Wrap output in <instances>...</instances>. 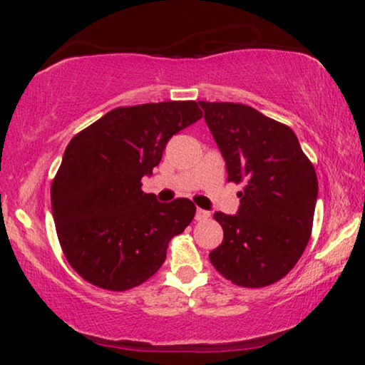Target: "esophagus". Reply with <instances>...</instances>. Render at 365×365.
Here are the masks:
<instances>
[{
	"label": "esophagus",
	"instance_id": "34e87169",
	"mask_svg": "<svg viewBox=\"0 0 365 365\" xmlns=\"http://www.w3.org/2000/svg\"><path fill=\"white\" fill-rule=\"evenodd\" d=\"M209 216L211 214H209V211H204V209H197L196 211V221H207Z\"/></svg>",
	"mask_w": 365,
	"mask_h": 365
}]
</instances>
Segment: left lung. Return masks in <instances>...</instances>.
<instances>
[{"label":"left lung","mask_w":365,"mask_h":365,"mask_svg":"<svg viewBox=\"0 0 365 365\" xmlns=\"http://www.w3.org/2000/svg\"><path fill=\"white\" fill-rule=\"evenodd\" d=\"M199 104L226 161L227 181L242 184L236 216L214 214L224 239L209 261L236 286H271L296 266L311 237L316 169L286 124L246 104Z\"/></svg>","instance_id":"8db88e82"}]
</instances>
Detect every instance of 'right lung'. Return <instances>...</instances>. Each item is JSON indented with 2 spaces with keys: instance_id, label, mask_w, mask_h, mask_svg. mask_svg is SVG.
Segmentation results:
<instances>
[{
  "instance_id": "1",
  "label": "right lung",
  "mask_w": 365,
  "mask_h": 365,
  "mask_svg": "<svg viewBox=\"0 0 365 365\" xmlns=\"http://www.w3.org/2000/svg\"><path fill=\"white\" fill-rule=\"evenodd\" d=\"M196 101L116 108L78 133L51 184L59 244L93 286L128 291L166 261L168 244L191 224L189 199L159 202L141 189L169 139L201 119Z\"/></svg>"
}]
</instances>
